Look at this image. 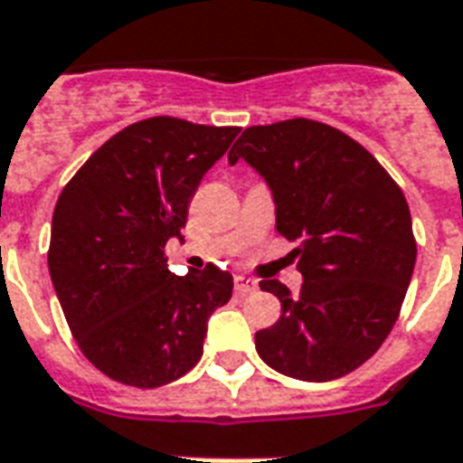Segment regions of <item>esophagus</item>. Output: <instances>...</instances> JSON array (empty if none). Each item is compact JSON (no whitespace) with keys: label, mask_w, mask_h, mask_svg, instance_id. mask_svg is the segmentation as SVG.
I'll use <instances>...</instances> for the list:
<instances>
[{"label":"esophagus","mask_w":463,"mask_h":463,"mask_svg":"<svg viewBox=\"0 0 463 463\" xmlns=\"http://www.w3.org/2000/svg\"><path fill=\"white\" fill-rule=\"evenodd\" d=\"M256 288H259V283H256L253 278H249V276H236V278H234V290H236V293H239V295L253 293Z\"/></svg>","instance_id":"obj_1"}]
</instances>
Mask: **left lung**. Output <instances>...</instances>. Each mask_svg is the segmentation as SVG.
Wrapping results in <instances>:
<instances>
[{
    "instance_id": "obj_1",
    "label": "left lung",
    "mask_w": 463,
    "mask_h": 463,
    "mask_svg": "<svg viewBox=\"0 0 463 463\" xmlns=\"http://www.w3.org/2000/svg\"><path fill=\"white\" fill-rule=\"evenodd\" d=\"M270 187L276 229L300 241V295L278 280L260 290L280 317L256 332V351L283 376L325 383L359 368L391 335L415 269L405 194L354 138L322 121L249 127L229 151Z\"/></svg>"
}]
</instances>
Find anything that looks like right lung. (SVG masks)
Returning a JSON list of instances; mask_svg holds the SVG:
<instances>
[{"mask_svg": "<svg viewBox=\"0 0 463 463\" xmlns=\"http://www.w3.org/2000/svg\"><path fill=\"white\" fill-rule=\"evenodd\" d=\"M236 134L151 117L114 134L62 187L48 270L80 351L112 381L158 388L203 356L207 319L234 278L212 263L175 276L163 249Z\"/></svg>", "mask_w": 463, "mask_h": 463, "instance_id": "add662e5", "label": "right lung"}]
</instances>
